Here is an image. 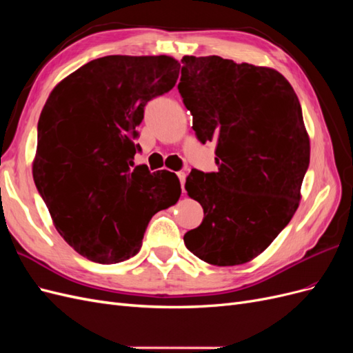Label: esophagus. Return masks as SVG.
<instances>
[{"instance_id": "esophagus-1", "label": "esophagus", "mask_w": 353, "mask_h": 353, "mask_svg": "<svg viewBox=\"0 0 353 353\" xmlns=\"http://www.w3.org/2000/svg\"><path fill=\"white\" fill-rule=\"evenodd\" d=\"M176 175H178V178H179L181 188H183V191H184V184H185V172H178Z\"/></svg>"}]
</instances>
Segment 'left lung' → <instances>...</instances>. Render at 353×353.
<instances>
[{
  "label": "left lung",
  "mask_w": 353,
  "mask_h": 353,
  "mask_svg": "<svg viewBox=\"0 0 353 353\" xmlns=\"http://www.w3.org/2000/svg\"><path fill=\"white\" fill-rule=\"evenodd\" d=\"M178 90L199 141L216 144L218 172L193 169L185 190L205 218L184 236L210 265L261 254L293 218L311 145L292 85L271 68L184 56Z\"/></svg>",
  "instance_id": "8db88e82"
}]
</instances>
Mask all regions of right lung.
Wrapping results in <instances>:
<instances>
[{"instance_id":"right-lung-1","label":"right lung","mask_w":353,"mask_h":353,"mask_svg":"<svg viewBox=\"0 0 353 353\" xmlns=\"http://www.w3.org/2000/svg\"><path fill=\"white\" fill-rule=\"evenodd\" d=\"M179 66L169 56H105L51 91L32 174L59 234L83 258H132L152 216L179 199L174 172L132 162L145 104L175 87Z\"/></svg>"}]
</instances>
